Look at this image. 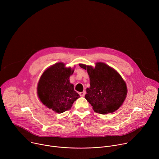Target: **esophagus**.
<instances>
[{"instance_id":"esophagus-1","label":"esophagus","mask_w":159,"mask_h":159,"mask_svg":"<svg viewBox=\"0 0 159 159\" xmlns=\"http://www.w3.org/2000/svg\"><path fill=\"white\" fill-rule=\"evenodd\" d=\"M79 94H80V96H85V91L81 92V93H79Z\"/></svg>"}]
</instances>
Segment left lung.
Masks as SVG:
<instances>
[{"mask_svg":"<svg viewBox=\"0 0 159 159\" xmlns=\"http://www.w3.org/2000/svg\"><path fill=\"white\" fill-rule=\"evenodd\" d=\"M87 70L90 79V87L87 88L86 100L93 110L106 115L115 112L124 102L127 86L121 75L113 68L103 62L96 63L95 67L79 63Z\"/></svg>","mask_w":159,"mask_h":159,"instance_id":"8db88e82","label":"left lung"}]
</instances>
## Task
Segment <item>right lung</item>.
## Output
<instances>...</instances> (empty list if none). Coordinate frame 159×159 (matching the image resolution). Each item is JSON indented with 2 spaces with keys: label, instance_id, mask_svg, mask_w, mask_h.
Instances as JSON below:
<instances>
[{
  "label": "right lung",
  "instance_id": "obj_1",
  "mask_svg": "<svg viewBox=\"0 0 159 159\" xmlns=\"http://www.w3.org/2000/svg\"><path fill=\"white\" fill-rule=\"evenodd\" d=\"M74 68L66 67L62 62L56 63L45 70L37 85V95L47 107L57 113L69 110L79 94L70 82Z\"/></svg>",
  "mask_w": 159,
  "mask_h": 159
}]
</instances>
